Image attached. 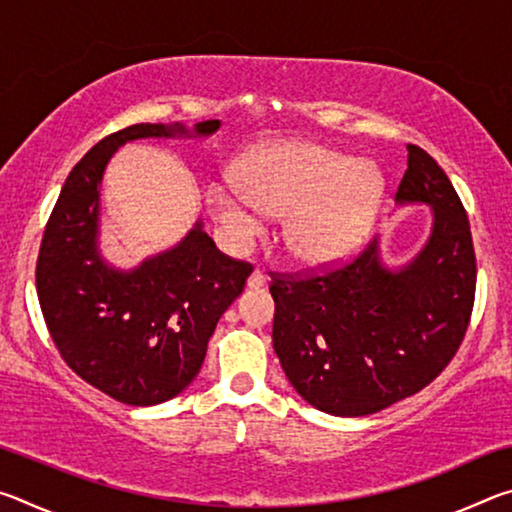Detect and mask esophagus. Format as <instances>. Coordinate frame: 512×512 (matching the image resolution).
I'll use <instances>...</instances> for the list:
<instances>
[{"instance_id":"1","label":"esophagus","mask_w":512,"mask_h":512,"mask_svg":"<svg viewBox=\"0 0 512 512\" xmlns=\"http://www.w3.org/2000/svg\"><path fill=\"white\" fill-rule=\"evenodd\" d=\"M264 284H266V275L259 271V268H255V271L248 275V287L250 289H259V287H264Z\"/></svg>"}]
</instances>
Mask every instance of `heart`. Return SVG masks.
<instances>
[{
	"label": "heart",
	"instance_id": "heart-1",
	"mask_svg": "<svg viewBox=\"0 0 512 512\" xmlns=\"http://www.w3.org/2000/svg\"><path fill=\"white\" fill-rule=\"evenodd\" d=\"M384 178L370 162L318 144L291 142L259 151L239 178L214 183L207 203L235 244L262 230L259 214H289L284 239L307 264H332L368 237Z\"/></svg>",
	"mask_w": 512,
	"mask_h": 512
}]
</instances>
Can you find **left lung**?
Instances as JSON below:
<instances>
[{
	"instance_id": "8db88e82",
	"label": "left lung",
	"mask_w": 512,
	"mask_h": 512,
	"mask_svg": "<svg viewBox=\"0 0 512 512\" xmlns=\"http://www.w3.org/2000/svg\"><path fill=\"white\" fill-rule=\"evenodd\" d=\"M395 203L431 207L427 244L402 268L379 241L327 273L273 275V348L302 400L341 418L377 413L431 384L470 325L476 257L461 198L420 146Z\"/></svg>"
}]
</instances>
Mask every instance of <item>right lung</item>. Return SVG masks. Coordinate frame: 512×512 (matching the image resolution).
Here are the masks:
<instances>
[{
	"mask_svg": "<svg viewBox=\"0 0 512 512\" xmlns=\"http://www.w3.org/2000/svg\"><path fill=\"white\" fill-rule=\"evenodd\" d=\"M221 121L135 124L103 137L69 173L36 266L42 316L76 375L128 406L167 402L192 384L214 327L253 273L196 221L167 253L119 271L99 253L101 178L112 153L142 137H207Z\"/></svg>",
	"mask_w": 512,
	"mask_h": 512,
	"instance_id": "obj_1",
	"label": "right lung"
}]
</instances>
